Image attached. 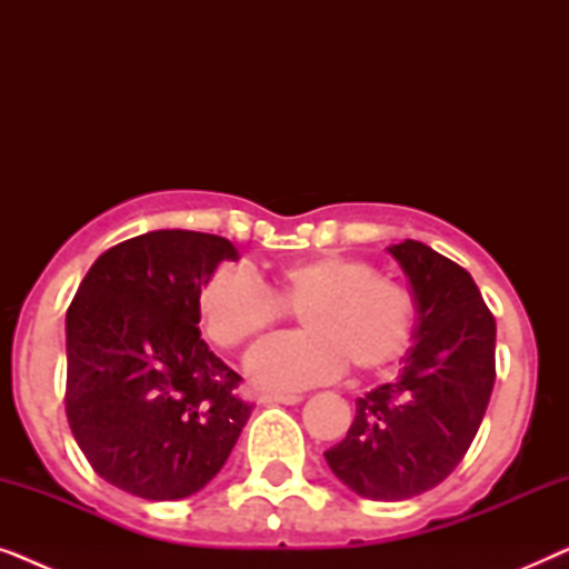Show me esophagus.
I'll list each match as a JSON object with an SVG mask.
<instances>
[{
    "instance_id": "1",
    "label": "esophagus",
    "mask_w": 569,
    "mask_h": 569,
    "mask_svg": "<svg viewBox=\"0 0 569 569\" xmlns=\"http://www.w3.org/2000/svg\"><path fill=\"white\" fill-rule=\"evenodd\" d=\"M302 396L298 393H261L259 403H300Z\"/></svg>"
}]
</instances>
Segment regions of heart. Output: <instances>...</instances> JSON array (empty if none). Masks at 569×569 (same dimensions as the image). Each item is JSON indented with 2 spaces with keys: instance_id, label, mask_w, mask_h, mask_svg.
Returning a JSON list of instances; mask_svg holds the SVG:
<instances>
[{
  "instance_id": "b5f03b06",
  "label": "heart",
  "mask_w": 569,
  "mask_h": 569,
  "mask_svg": "<svg viewBox=\"0 0 569 569\" xmlns=\"http://www.w3.org/2000/svg\"><path fill=\"white\" fill-rule=\"evenodd\" d=\"M287 310L300 313L306 333L267 341L246 360L256 383L284 391L326 383L347 365L362 376L386 370L415 341L419 321L407 284L345 253L279 263L269 287L240 269H220L199 295L201 326L220 349L261 339Z\"/></svg>"
}]
</instances>
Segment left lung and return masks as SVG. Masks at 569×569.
Segmentation results:
<instances>
[{
	"mask_svg": "<svg viewBox=\"0 0 569 569\" xmlns=\"http://www.w3.org/2000/svg\"><path fill=\"white\" fill-rule=\"evenodd\" d=\"M419 321L401 376L357 399L326 463L368 500H409L446 481L477 438L495 386V316L469 271L419 240L388 248Z\"/></svg>",
	"mask_w": 569,
	"mask_h": 569,
	"instance_id": "1",
	"label": "left lung"
}]
</instances>
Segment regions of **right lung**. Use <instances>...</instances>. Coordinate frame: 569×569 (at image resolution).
<instances>
[{"mask_svg":"<svg viewBox=\"0 0 569 569\" xmlns=\"http://www.w3.org/2000/svg\"><path fill=\"white\" fill-rule=\"evenodd\" d=\"M228 238L154 230L98 256L67 310V419L98 477L183 500L228 461L253 403L209 352L199 295Z\"/></svg>","mask_w":569,"mask_h":569,"instance_id":"add662e5","label":"right lung"}]
</instances>
